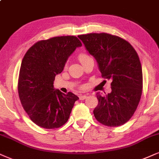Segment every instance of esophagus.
<instances>
[{
	"label": "esophagus",
	"instance_id": "1",
	"mask_svg": "<svg viewBox=\"0 0 159 159\" xmlns=\"http://www.w3.org/2000/svg\"><path fill=\"white\" fill-rule=\"evenodd\" d=\"M86 97H87V96L86 95H80V100H84V99H86Z\"/></svg>",
	"mask_w": 159,
	"mask_h": 159
}]
</instances>
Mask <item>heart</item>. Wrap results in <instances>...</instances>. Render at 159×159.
<instances>
[{"instance_id":"heart-1","label":"heart","mask_w":159,"mask_h":159,"mask_svg":"<svg viewBox=\"0 0 159 159\" xmlns=\"http://www.w3.org/2000/svg\"><path fill=\"white\" fill-rule=\"evenodd\" d=\"M91 57H90L88 54H86V53L82 52L79 54V60L82 64H83L84 62L88 61V60H91Z\"/></svg>"}]
</instances>
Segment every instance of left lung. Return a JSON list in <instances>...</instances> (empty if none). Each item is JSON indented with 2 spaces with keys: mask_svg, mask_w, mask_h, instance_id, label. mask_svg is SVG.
Returning a JSON list of instances; mask_svg holds the SVG:
<instances>
[{
  "mask_svg": "<svg viewBox=\"0 0 159 159\" xmlns=\"http://www.w3.org/2000/svg\"><path fill=\"white\" fill-rule=\"evenodd\" d=\"M78 38L97 60L102 76L112 81L111 93H97L95 118L108 127L124 125L134 115L142 96V69L138 54L126 40L107 33Z\"/></svg>",
  "mask_w": 159,
  "mask_h": 159,
  "instance_id": "obj_1",
  "label": "left lung"
}]
</instances>
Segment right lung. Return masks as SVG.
I'll use <instances>...</instances> for the list:
<instances>
[{"mask_svg": "<svg viewBox=\"0 0 159 159\" xmlns=\"http://www.w3.org/2000/svg\"><path fill=\"white\" fill-rule=\"evenodd\" d=\"M81 42L74 36L55 37L36 43L21 62L18 93L23 109L34 124L54 129L66 124L79 97L65 94L54 87L57 74Z\"/></svg>", "mask_w": 159, "mask_h": 159, "instance_id": "right-lung-1", "label": "right lung"}]
</instances>
